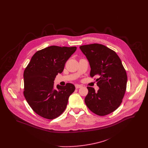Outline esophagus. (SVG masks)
<instances>
[{"mask_svg":"<svg viewBox=\"0 0 148 148\" xmlns=\"http://www.w3.org/2000/svg\"><path fill=\"white\" fill-rule=\"evenodd\" d=\"M81 87H82V86H81V85H79V84H76V85H75V88L77 89L81 88Z\"/></svg>","mask_w":148,"mask_h":148,"instance_id":"34e87169","label":"esophagus"}]
</instances>
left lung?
<instances>
[{
	"mask_svg": "<svg viewBox=\"0 0 148 148\" xmlns=\"http://www.w3.org/2000/svg\"><path fill=\"white\" fill-rule=\"evenodd\" d=\"M79 48L90 62V77H99L97 84L99 89L95 92L94 88L87 87L85 103L91 111L99 116L110 114L122 102L127 83L126 70L117 54L106 46L94 43Z\"/></svg>",
	"mask_w": 148,
	"mask_h": 148,
	"instance_id": "8db88e82",
	"label": "left lung"
}]
</instances>
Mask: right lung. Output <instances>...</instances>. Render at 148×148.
Wrapping results in <instances>:
<instances>
[{"instance_id":"obj_1","label":"right lung","mask_w":148,"mask_h":148,"mask_svg":"<svg viewBox=\"0 0 148 148\" xmlns=\"http://www.w3.org/2000/svg\"><path fill=\"white\" fill-rule=\"evenodd\" d=\"M76 47L51 46L37 51L24 71V96L38 115L53 119L64 111L69 98L74 91L71 83L54 87V81L64 70L66 61Z\"/></svg>"}]
</instances>
